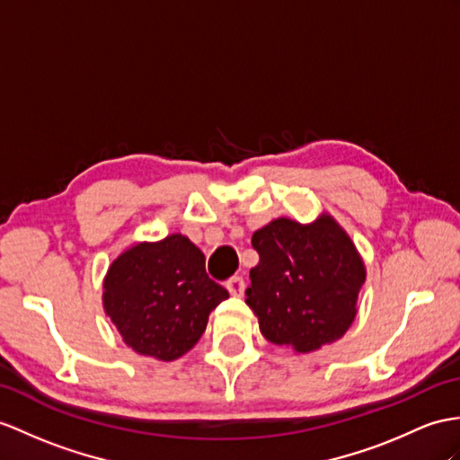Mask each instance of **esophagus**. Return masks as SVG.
I'll list each match as a JSON object with an SVG mask.
<instances>
[{
	"label": "esophagus",
	"instance_id": "34e87169",
	"mask_svg": "<svg viewBox=\"0 0 460 460\" xmlns=\"http://www.w3.org/2000/svg\"><path fill=\"white\" fill-rule=\"evenodd\" d=\"M226 288H228V293L232 296H242L243 290H245V281L242 277H232L230 281L226 283Z\"/></svg>",
	"mask_w": 460,
	"mask_h": 460
}]
</instances>
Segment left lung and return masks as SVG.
I'll return each mask as SVG.
<instances>
[{"label": "left lung", "mask_w": 460, "mask_h": 460, "mask_svg": "<svg viewBox=\"0 0 460 460\" xmlns=\"http://www.w3.org/2000/svg\"><path fill=\"white\" fill-rule=\"evenodd\" d=\"M260 263L245 305L263 338L310 353L349 330L365 283V263L347 232L330 215L312 224L277 218L253 232Z\"/></svg>", "instance_id": "1"}]
</instances>
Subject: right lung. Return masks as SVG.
<instances>
[{
	"instance_id": "right-lung-1",
	"label": "right lung",
	"mask_w": 460,
	"mask_h": 460,
	"mask_svg": "<svg viewBox=\"0 0 460 460\" xmlns=\"http://www.w3.org/2000/svg\"><path fill=\"white\" fill-rule=\"evenodd\" d=\"M228 290L212 281L205 253L181 234L130 245L111 263L103 308L122 341L160 361H175L200 340Z\"/></svg>"
}]
</instances>
